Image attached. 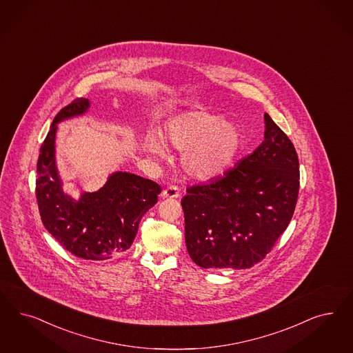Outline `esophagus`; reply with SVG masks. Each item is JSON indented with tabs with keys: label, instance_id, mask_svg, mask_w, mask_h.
Returning a JSON list of instances; mask_svg holds the SVG:
<instances>
[{
	"label": "esophagus",
	"instance_id": "obj_1",
	"mask_svg": "<svg viewBox=\"0 0 353 353\" xmlns=\"http://www.w3.org/2000/svg\"><path fill=\"white\" fill-rule=\"evenodd\" d=\"M163 199H178L179 197V190L175 185H170L162 191Z\"/></svg>",
	"mask_w": 353,
	"mask_h": 353
}]
</instances>
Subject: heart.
<instances>
[{
  "label": "heart",
  "instance_id": "b5f03b06",
  "mask_svg": "<svg viewBox=\"0 0 353 353\" xmlns=\"http://www.w3.org/2000/svg\"><path fill=\"white\" fill-rule=\"evenodd\" d=\"M184 150L183 170L194 179H213L231 168L243 145L239 127L226 121L222 114L203 108H191L171 117L161 130V137L150 132L143 147L156 156L165 157L166 147Z\"/></svg>",
  "mask_w": 353,
  "mask_h": 353
}]
</instances>
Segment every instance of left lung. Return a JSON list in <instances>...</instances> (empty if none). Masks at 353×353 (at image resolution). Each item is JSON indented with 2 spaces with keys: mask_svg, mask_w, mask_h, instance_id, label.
<instances>
[{
  "mask_svg": "<svg viewBox=\"0 0 353 353\" xmlns=\"http://www.w3.org/2000/svg\"><path fill=\"white\" fill-rule=\"evenodd\" d=\"M263 141L223 176L187 188L185 245L204 268L247 269L265 259L295 212V147L265 113Z\"/></svg>",
  "mask_w": 353,
  "mask_h": 353,
  "instance_id": "1",
  "label": "left lung"
}]
</instances>
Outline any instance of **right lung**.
Returning a JSON list of instances; mask_svg holds the SVG:
<instances>
[{
	"mask_svg": "<svg viewBox=\"0 0 353 353\" xmlns=\"http://www.w3.org/2000/svg\"><path fill=\"white\" fill-rule=\"evenodd\" d=\"M88 99L68 103L53 119L37 159L36 199L49 234L74 256L103 261L119 256L135 239L140 219L159 201L161 187L131 172H113L96 192L75 200L63 192L56 163L58 123L85 113Z\"/></svg>",
	"mask_w": 353,
	"mask_h": 353,
	"instance_id": "obj_1",
	"label": "right lung"
}]
</instances>
